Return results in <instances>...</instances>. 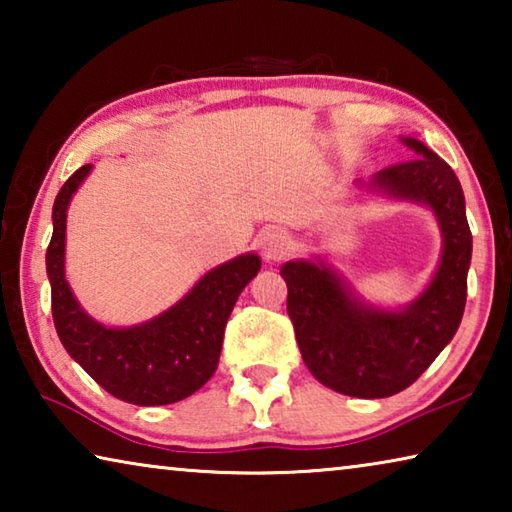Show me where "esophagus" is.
<instances>
[{
  "instance_id": "esophagus-1",
  "label": "esophagus",
  "mask_w": 512,
  "mask_h": 512,
  "mask_svg": "<svg viewBox=\"0 0 512 512\" xmlns=\"http://www.w3.org/2000/svg\"><path fill=\"white\" fill-rule=\"evenodd\" d=\"M289 248H291V237L282 230H268L259 237V250H262L266 262H277V259H282L289 253Z\"/></svg>"
}]
</instances>
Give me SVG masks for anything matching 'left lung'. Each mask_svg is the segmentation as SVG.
<instances>
[{
  "mask_svg": "<svg viewBox=\"0 0 512 512\" xmlns=\"http://www.w3.org/2000/svg\"><path fill=\"white\" fill-rule=\"evenodd\" d=\"M402 142L418 155L381 169L372 192L429 205L443 232V255L429 287L397 311L359 300L332 268L287 262V311L305 366L336 393L377 400L409 388L454 339L467 298L472 232L465 196L445 160L413 137Z\"/></svg>",
  "mask_w": 512,
  "mask_h": 512,
  "instance_id": "obj_1",
  "label": "left lung"
}]
</instances>
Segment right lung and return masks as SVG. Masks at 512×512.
I'll return each mask as SVG.
<instances>
[{
    "instance_id": "1",
    "label": "right lung",
    "mask_w": 512,
    "mask_h": 512,
    "mask_svg": "<svg viewBox=\"0 0 512 512\" xmlns=\"http://www.w3.org/2000/svg\"><path fill=\"white\" fill-rule=\"evenodd\" d=\"M92 169L67 178L54 201V235L47 248L51 316L69 357L117 400L137 406L180 402L196 393L219 366L225 323L262 259L239 255L205 273L183 300L133 327H106L76 302L65 280L67 205Z\"/></svg>"
}]
</instances>
